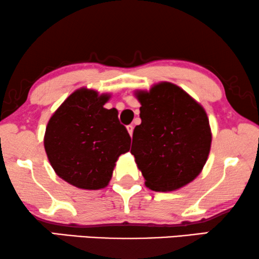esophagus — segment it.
I'll list each match as a JSON object with an SVG mask.
<instances>
[{
  "mask_svg": "<svg viewBox=\"0 0 259 259\" xmlns=\"http://www.w3.org/2000/svg\"><path fill=\"white\" fill-rule=\"evenodd\" d=\"M133 130H134L133 125H128V126H127V131H128V133H130L131 137L133 136Z\"/></svg>",
  "mask_w": 259,
  "mask_h": 259,
  "instance_id": "obj_1",
  "label": "esophagus"
}]
</instances>
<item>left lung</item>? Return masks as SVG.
Masks as SVG:
<instances>
[{
    "label": "left lung",
    "mask_w": 259,
    "mask_h": 259,
    "mask_svg": "<svg viewBox=\"0 0 259 259\" xmlns=\"http://www.w3.org/2000/svg\"><path fill=\"white\" fill-rule=\"evenodd\" d=\"M141 123L131 153L152 191L167 192L197 178L207 160L212 134L200 104L171 82L138 91Z\"/></svg>",
    "instance_id": "obj_1"
}]
</instances>
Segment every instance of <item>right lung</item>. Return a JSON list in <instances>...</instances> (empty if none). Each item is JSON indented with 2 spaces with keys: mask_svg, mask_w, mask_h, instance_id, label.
Instances as JSON below:
<instances>
[{
  "mask_svg": "<svg viewBox=\"0 0 259 259\" xmlns=\"http://www.w3.org/2000/svg\"><path fill=\"white\" fill-rule=\"evenodd\" d=\"M111 95L80 88L49 119L45 150L56 175L83 190L108 185L120 155L130 151L131 137L115 108L104 105Z\"/></svg>",
  "mask_w": 259,
  "mask_h": 259,
  "instance_id": "obj_1",
  "label": "right lung"
}]
</instances>
